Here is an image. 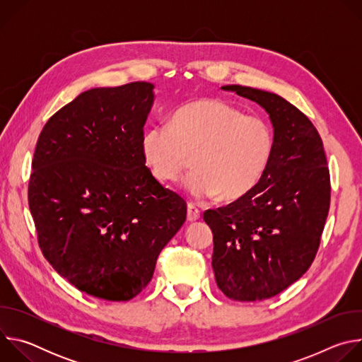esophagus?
Listing matches in <instances>:
<instances>
[{
	"instance_id": "obj_1",
	"label": "esophagus",
	"mask_w": 362,
	"mask_h": 362,
	"mask_svg": "<svg viewBox=\"0 0 362 362\" xmlns=\"http://www.w3.org/2000/svg\"><path fill=\"white\" fill-rule=\"evenodd\" d=\"M200 218V211L196 208L194 204L189 203L187 204V221L189 222H196Z\"/></svg>"
}]
</instances>
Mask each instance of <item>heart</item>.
Segmentation results:
<instances>
[{
  "instance_id": "1",
  "label": "heart",
  "mask_w": 362,
  "mask_h": 362,
  "mask_svg": "<svg viewBox=\"0 0 362 362\" xmlns=\"http://www.w3.org/2000/svg\"><path fill=\"white\" fill-rule=\"evenodd\" d=\"M274 151L269 124L221 98H200L175 112L169 124L153 126L141 137V153L153 177L176 182L193 156L194 170L182 182L192 199L222 194L235 200L262 179Z\"/></svg>"
}]
</instances>
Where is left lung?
<instances>
[{"mask_svg": "<svg viewBox=\"0 0 362 362\" xmlns=\"http://www.w3.org/2000/svg\"><path fill=\"white\" fill-rule=\"evenodd\" d=\"M221 88L259 105L274 129L272 158L259 183L203 215L214 233L219 289L235 300H262L311 267L329 211V172L317 129L289 101L252 87Z\"/></svg>", "mask_w": 362, "mask_h": 362, "instance_id": "obj_1", "label": "left lung"}]
</instances>
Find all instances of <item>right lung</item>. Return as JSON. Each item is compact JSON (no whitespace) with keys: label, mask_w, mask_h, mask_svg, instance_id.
I'll return each instance as SVG.
<instances>
[{"label":"right lung","mask_w":362,"mask_h":362,"mask_svg":"<svg viewBox=\"0 0 362 362\" xmlns=\"http://www.w3.org/2000/svg\"><path fill=\"white\" fill-rule=\"evenodd\" d=\"M154 98L146 81L90 88L45 123L35 146L28 204L42 255L100 299L139 295L186 221V202L141 153Z\"/></svg>","instance_id":"1"}]
</instances>
